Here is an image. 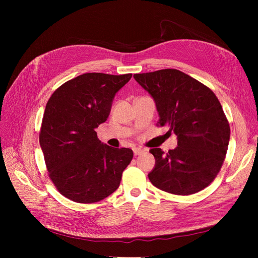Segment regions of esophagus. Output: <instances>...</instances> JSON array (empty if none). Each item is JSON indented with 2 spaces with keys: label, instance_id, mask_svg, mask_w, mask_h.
I'll return each instance as SVG.
<instances>
[{
  "label": "esophagus",
  "instance_id": "esophagus-1",
  "mask_svg": "<svg viewBox=\"0 0 258 258\" xmlns=\"http://www.w3.org/2000/svg\"><path fill=\"white\" fill-rule=\"evenodd\" d=\"M133 151H134V155L135 156H138V155H140V154H142L144 152L142 148H140V147H134Z\"/></svg>",
  "mask_w": 258,
  "mask_h": 258
}]
</instances>
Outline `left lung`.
Returning a JSON list of instances; mask_svg holds the SVG:
<instances>
[{
	"label": "left lung",
	"instance_id": "left-lung-1",
	"mask_svg": "<svg viewBox=\"0 0 258 258\" xmlns=\"http://www.w3.org/2000/svg\"><path fill=\"white\" fill-rule=\"evenodd\" d=\"M152 95L159 113L158 126H167L178 146L167 154L150 151L156 159L148 179L161 190L188 196L206 188L218 175L227 154L229 122L215 94L179 70L134 74Z\"/></svg>",
	"mask_w": 258,
	"mask_h": 258
}]
</instances>
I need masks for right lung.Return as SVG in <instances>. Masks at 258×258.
<instances>
[{
  "mask_svg": "<svg viewBox=\"0 0 258 258\" xmlns=\"http://www.w3.org/2000/svg\"><path fill=\"white\" fill-rule=\"evenodd\" d=\"M132 74L85 73L61 85L47 102L39 132L49 177L73 202L92 204L112 195L131 163V148L101 143L96 128L106 121L116 93Z\"/></svg>",
  "mask_w": 258,
  "mask_h": 258,
  "instance_id": "right-lung-1",
  "label": "right lung"
}]
</instances>
